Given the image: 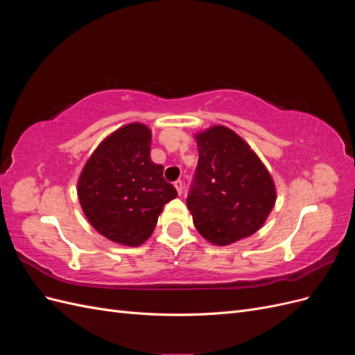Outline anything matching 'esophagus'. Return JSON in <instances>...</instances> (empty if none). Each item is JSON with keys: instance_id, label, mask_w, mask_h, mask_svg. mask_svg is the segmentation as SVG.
Returning <instances> with one entry per match:
<instances>
[{"instance_id": "34e87169", "label": "esophagus", "mask_w": 355, "mask_h": 355, "mask_svg": "<svg viewBox=\"0 0 355 355\" xmlns=\"http://www.w3.org/2000/svg\"><path fill=\"white\" fill-rule=\"evenodd\" d=\"M175 188H176V191H178V194L182 196V192H184V182H182L180 179H178V180L175 182Z\"/></svg>"}]
</instances>
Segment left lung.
Wrapping results in <instances>:
<instances>
[{"label":"left lung","mask_w":355,"mask_h":355,"mask_svg":"<svg viewBox=\"0 0 355 355\" xmlns=\"http://www.w3.org/2000/svg\"><path fill=\"white\" fill-rule=\"evenodd\" d=\"M198 164L187 198L197 231L216 245L250 237L274 207V180L245 141L225 125L196 135Z\"/></svg>","instance_id":"8db88e82"}]
</instances>
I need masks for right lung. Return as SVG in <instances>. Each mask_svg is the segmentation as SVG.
I'll return each mask as SVG.
<instances>
[{
    "mask_svg": "<svg viewBox=\"0 0 355 355\" xmlns=\"http://www.w3.org/2000/svg\"><path fill=\"white\" fill-rule=\"evenodd\" d=\"M151 130L141 123L118 128L85 163L78 179L81 209L92 227L108 240L136 247L155 228L159 213L178 197L151 159Z\"/></svg>",
    "mask_w": 355,
    "mask_h": 355,
    "instance_id": "1",
    "label": "right lung"
}]
</instances>
